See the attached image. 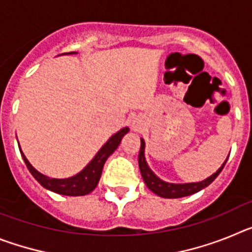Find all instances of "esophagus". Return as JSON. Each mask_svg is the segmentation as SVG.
<instances>
[{"mask_svg": "<svg viewBox=\"0 0 252 252\" xmlns=\"http://www.w3.org/2000/svg\"><path fill=\"white\" fill-rule=\"evenodd\" d=\"M133 126H136V124H135V122H133Z\"/></svg>", "mask_w": 252, "mask_h": 252, "instance_id": "34e87169", "label": "esophagus"}]
</instances>
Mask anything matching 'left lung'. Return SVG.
I'll list each match as a JSON object with an SVG mask.
<instances>
[{"label":"left lung","mask_w":252,"mask_h":252,"mask_svg":"<svg viewBox=\"0 0 252 252\" xmlns=\"http://www.w3.org/2000/svg\"><path fill=\"white\" fill-rule=\"evenodd\" d=\"M144 153H145V141H144V139H141V146H140L139 153L140 173H141V177L142 179H144V182H145L146 187L150 189L151 192L162 198H182L199 192V190H202L203 188L208 187L209 184L212 183L213 180L218 177V174H220L222 171V169H223L227 159H228V158H227V159L224 160V162L222 164L221 168L218 169L216 173H213L211 177L202 180V182H198V183L175 184L164 182V180H161L160 178H158L157 175L154 174V171L149 168L148 162H146L145 154Z\"/></svg>","instance_id":"1"}]
</instances>
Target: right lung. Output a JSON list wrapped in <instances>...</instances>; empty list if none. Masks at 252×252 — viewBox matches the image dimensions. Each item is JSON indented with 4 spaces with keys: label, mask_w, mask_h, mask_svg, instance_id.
I'll list each match as a JSON object with an SVG mask.
<instances>
[{
    "label": "right lung",
    "mask_w": 252,
    "mask_h": 252,
    "mask_svg": "<svg viewBox=\"0 0 252 252\" xmlns=\"http://www.w3.org/2000/svg\"><path fill=\"white\" fill-rule=\"evenodd\" d=\"M64 54H77L75 51L72 53H64ZM130 131L128 127H125L120 130L119 132H116L115 135L108 139V141L99 149V151L95 154V157L88 162V165L79 171L78 174L70 178H64V179H55V178H49L46 175L41 174L40 171H37L34 166L31 165L24 153L20 148V153L21 157L25 161L26 166H28L29 171H30L32 177L39 182L44 188L49 189L51 192L58 193V194L63 195H72V197H78V195H86L91 193L93 189L97 187L99 182V178L102 174V169H103L104 162L108 159L111 154L119 148L120 142H121L122 137Z\"/></svg>",
    "instance_id": "obj_1"
}]
</instances>
